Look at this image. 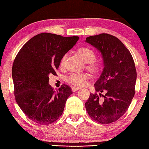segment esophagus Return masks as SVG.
Masks as SVG:
<instances>
[{
  "instance_id": "34e87169",
  "label": "esophagus",
  "mask_w": 149,
  "mask_h": 149,
  "mask_svg": "<svg viewBox=\"0 0 149 149\" xmlns=\"http://www.w3.org/2000/svg\"><path fill=\"white\" fill-rule=\"evenodd\" d=\"M80 88H81L80 87H79V86H73L72 88V90L73 92H76L77 90H78L79 89H80Z\"/></svg>"
}]
</instances>
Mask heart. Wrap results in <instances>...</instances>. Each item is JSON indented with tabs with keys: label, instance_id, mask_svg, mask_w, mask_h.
Returning a JSON list of instances; mask_svg holds the SVG:
<instances>
[{
	"label": "heart",
	"instance_id": "1",
	"mask_svg": "<svg viewBox=\"0 0 149 149\" xmlns=\"http://www.w3.org/2000/svg\"><path fill=\"white\" fill-rule=\"evenodd\" d=\"M79 53L82 55L83 59L87 63H88V68L92 71H97L99 69L97 64L95 63L94 61L95 59V54L93 49L88 47H81L79 49ZM66 55H64L61 65H63L65 63ZM89 78V75L85 73H71L66 77V81L69 83H71L74 85L83 86L86 83L87 80Z\"/></svg>",
	"mask_w": 149,
	"mask_h": 149
}]
</instances>
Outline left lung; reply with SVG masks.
I'll return each instance as SVG.
<instances>
[{
  "mask_svg": "<svg viewBox=\"0 0 149 149\" xmlns=\"http://www.w3.org/2000/svg\"><path fill=\"white\" fill-rule=\"evenodd\" d=\"M85 41L100 52L104 68L94 84L95 91L85 103L90 117L101 124L115 122L127 112L135 94L137 73L130 52L117 37L107 33ZM104 92L103 95L101 93Z\"/></svg>",
  "mask_w": 149,
  "mask_h": 149,
  "instance_id": "8db88e82",
  "label": "left lung"
}]
</instances>
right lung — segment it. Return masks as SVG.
I'll return each mask as SVG.
<instances>
[{"label": "right lung", "instance_id": "1", "mask_svg": "<svg viewBox=\"0 0 149 149\" xmlns=\"http://www.w3.org/2000/svg\"><path fill=\"white\" fill-rule=\"evenodd\" d=\"M79 39L77 36L42 33L32 37L14 60L12 77L17 103L31 120L53 123L62 115L72 88L62 84L57 91L49 84V75H56L61 61Z\"/></svg>", "mask_w": 149, "mask_h": 149}]
</instances>
